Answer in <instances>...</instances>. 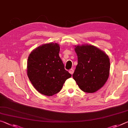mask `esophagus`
I'll return each mask as SVG.
<instances>
[{"instance_id": "1", "label": "esophagus", "mask_w": 128, "mask_h": 128, "mask_svg": "<svg viewBox=\"0 0 128 128\" xmlns=\"http://www.w3.org/2000/svg\"><path fill=\"white\" fill-rule=\"evenodd\" d=\"M69 72H70L71 74H72L74 72V69H70V70H69Z\"/></svg>"}]
</instances>
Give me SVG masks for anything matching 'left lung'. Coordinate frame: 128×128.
I'll use <instances>...</instances> for the list:
<instances>
[{"mask_svg": "<svg viewBox=\"0 0 128 128\" xmlns=\"http://www.w3.org/2000/svg\"><path fill=\"white\" fill-rule=\"evenodd\" d=\"M74 47L78 62L73 78L84 92H96L104 86L109 78V56L103 50L90 44Z\"/></svg>", "mask_w": 128, "mask_h": 128, "instance_id": "left-lung-1", "label": "left lung"}]
</instances>
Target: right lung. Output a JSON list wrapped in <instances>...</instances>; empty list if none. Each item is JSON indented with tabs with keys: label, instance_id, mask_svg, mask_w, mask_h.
Here are the masks:
<instances>
[{
	"label": "right lung",
	"instance_id": "obj_1",
	"mask_svg": "<svg viewBox=\"0 0 128 128\" xmlns=\"http://www.w3.org/2000/svg\"><path fill=\"white\" fill-rule=\"evenodd\" d=\"M60 49L58 44L50 42L34 49L28 56V78L34 88L45 96L59 92L66 79L72 76L64 69Z\"/></svg>",
	"mask_w": 128,
	"mask_h": 128
}]
</instances>
